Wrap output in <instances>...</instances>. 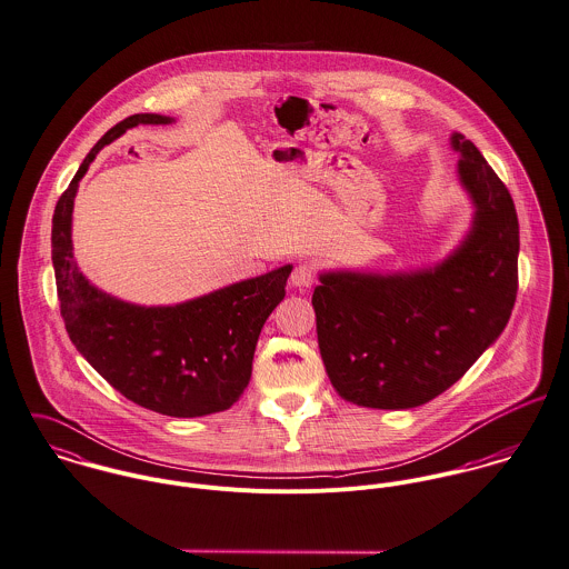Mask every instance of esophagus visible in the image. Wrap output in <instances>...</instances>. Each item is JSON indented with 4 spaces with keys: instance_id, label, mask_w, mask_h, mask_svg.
I'll return each instance as SVG.
<instances>
[{
    "instance_id": "1",
    "label": "esophagus",
    "mask_w": 569,
    "mask_h": 569,
    "mask_svg": "<svg viewBox=\"0 0 569 569\" xmlns=\"http://www.w3.org/2000/svg\"><path fill=\"white\" fill-rule=\"evenodd\" d=\"M315 281L316 270L315 266H310V263H299V266L292 270V274H290V283H292L295 288H299V290L312 288Z\"/></svg>"
}]
</instances>
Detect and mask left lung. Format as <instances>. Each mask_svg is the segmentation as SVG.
<instances>
[{
	"label": "left lung",
	"mask_w": 569,
	"mask_h": 569,
	"mask_svg": "<svg viewBox=\"0 0 569 569\" xmlns=\"http://www.w3.org/2000/svg\"><path fill=\"white\" fill-rule=\"evenodd\" d=\"M458 177L476 213L465 242L415 272H322L315 288L318 349L336 392L365 408L428 403L505 331L517 297L519 222L500 177L465 139Z\"/></svg>",
	"instance_id": "left-lung-1"
}]
</instances>
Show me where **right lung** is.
<instances>
[{
    "instance_id": "1",
    "label": "right lung",
    "mask_w": 569,
    "mask_h": 569,
    "mask_svg": "<svg viewBox=\"0 0 569 569\" xmlns=\"http://www.w3.org/2000/svg\"><path fill=\"white\" fill-rule=\"evenodd\" d=\"M170 122L166 116L137 113L91 148L57 202L52 263L64 329L82 358L137 406L188 419L222 412L240 399L253 371L259 331L283 301L292 266L159 308L132 306L89 283L71 247L78 181L96 154L128 128Z\"/></svg>"
}]
</instances>
